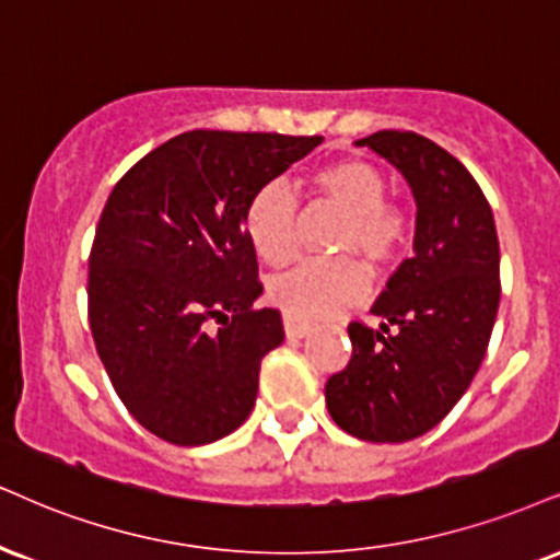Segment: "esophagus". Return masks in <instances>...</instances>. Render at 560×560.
<instances>
[{"label": "esophagus", "mask_w": 560, "mask_h": 560, "mask_svg": "<svg viewBox=\"0 0 560 560\" xmlns=\"http://www.w3.org/2000/svg\"><path fill=\"white\" fill-rule=\"evenodd\" d=\"M282 324H285V335L288 337H306L312 332V322L303 319L299 314L282 312Z\"/></svg>", "instance_id": "obj_1"}]
</instances>
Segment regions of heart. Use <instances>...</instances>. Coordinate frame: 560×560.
<instances>
[{
    "mask_svg": "<svg viewBox=\"0 0 560 560\" xmlns=\"http://www.w3.org/2000/svg\"><path fill=\"white\" fill-rule=\"evenodd\" d=\"M312 184L329 202L340 207L345 220L335 246L371 261H392L402 252L410 220L402 205L384 199L386 178L363 158H335L312 174ZM295 199L285 184L269 182L254 191L246 207V233L257 254L269 265H282L295 254ZM371 272L353 254L327 259H303L269 280V295L285 312L327 316L369 293Z\"/></svg>",
    "mask_w": 560,
    "mask_h": 560,
    "instance_id": "1",
    "label": "heart"
}]
</instances>
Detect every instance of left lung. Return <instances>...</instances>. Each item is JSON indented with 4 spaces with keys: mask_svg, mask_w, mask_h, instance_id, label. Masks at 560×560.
Masks as SVG:
<instances>
[{
    "mask_svg": "<svg viewBox=\"0 0 560 560\" xmlns=\"http://www.w3.org/2000/svg\"><path fill=\"white\" fill-rule=\"evenodd\" d=\"M355 144L410 184L416 241L371 308L386 324H350L353 355L324 397L350 436L399 444L439 425L478 374L501 299L499 236L478 182L436 142L384 129Z\"/></svg>",
    "mask_w": 560,
    "mask_h": 560,
    "instance_id": "obj_1",
    "label": "left lung"
}]
</instances>
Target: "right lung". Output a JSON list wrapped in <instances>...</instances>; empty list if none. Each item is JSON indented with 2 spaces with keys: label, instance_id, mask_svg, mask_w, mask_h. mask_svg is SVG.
I'll list each match as a JSON object with an SVG mask.
<instances>
[{
  "label": "right lung",
  "instance_id": "right-lung-1",
  "mask_svg": "<svg viewBox=\"0 0 560 560\" xmlns=\"http://www.w3.org/2000/svg\"><path fill=\"white\" fill-rule=\"evenodd\" d=\"M319 142L195 129L114 186L90 248V329L116 395L158 439L212 444L252 412L261 358L285 332L278 308L252 306L246 207Z\"/></svg>",
  "mask_w": 560,
  "mask_h": 560
}]
</instances>
